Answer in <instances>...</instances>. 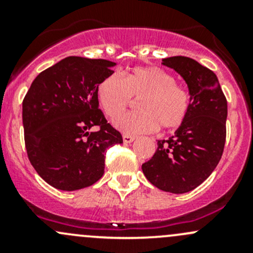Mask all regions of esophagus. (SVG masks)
Here are the masks:
<instances>
[{
  "mask_svg": "<svg viewBox=\"0 0 253 253\" xmlns=\"http://www.w3.org/2000/svg\"><path fill=\"white\" fill-rule=\"evenodd\" d=\"M122 138H124L125 143H131L134 141V136H131V134H127V133L122 134Z\"/></svg>",
  "mask_w": 253,
  "mask_h": 253,
  "instance_id": "esophagus-1",
  "label": "esophagus"
}]
</instances>
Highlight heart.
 <instances>
[{
	"instance_id": "obj_1",
	"label": "heart",
	"mask_w": 253,
	"mask_h": 253,
	"mask_svg": "<svg viewBox=\"0 0 253 253\" xmlns=\"http://www.w3.org/2000/svg\"><path fill=\"white\" fill-rule=\"evenodd\" d=\"M96 95L106 116L116 119L140 99V111L124 115L115 126L126 133H148L162 126L174 129L185 122L191 108V94L176 78L157 66L134 67L122 75L105 77L96 88Z\"/></svg>"
}]
</instances>
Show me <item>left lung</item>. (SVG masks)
Instances as JSON below:
<instances>
[{
  "instance_id": "left-lung-1",
  "label": "left lung",
  "mask_w": 253,
  "mask_h": 253,
  "mask_svg": "<svg viewBox=\"0 0 253 253\" xmlns=\"http://www.w3.org/2000/svg\"><path fill=\"white\" fill-rule=\"evenodd\" d=\"M187 83L191 108L185 122L169 139L158 141L143 174L159 190L185 193L213 172L223 155L226 138L228 101L218 78L209 68L185 56L163 60Z\"/></svg>"
}]
</instances>
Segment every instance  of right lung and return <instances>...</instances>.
Segmentation results:
<instances>
[{
  "label": "right lung",
  "mask_w": 253,
  "mask_h": 253,
  "mask_svg": "<svg viewBox=\"0 0 253 253\" xmlns=\"http://www.w3.org/2000/svg\"><path fill=\"white\" fill-rule=\"evenodd\" d=\"M115 62L70 56L39 73L23 99L30 164L52 187L76 191L104 174L105 152L122 143L99 109L96 88ZM93 128H96L95 131Z\"/></svg>",
  "instance_id": "obj_1"
}]
</instances>
